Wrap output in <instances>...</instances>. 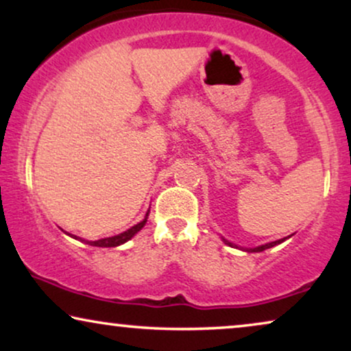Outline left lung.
<instances>
[{
    "instance_id": "1",
    "label": "left lung",
    "mask_w": 351,
    "mask_h": 351,
    "mask_svg": "<svg viewBox=\"0 0 351 351\" xmlns=\"http://www.w3.org/2000/svg\"><path fill=\"white\" fill-rule=\"evenodd\" d=\"M225 243L227 244H230V246H233L232 243H228L227 239H223ZM285 241V239H278V241H271V243H267V244H263V246H258V247H254V249H247V252H261V251H265V249H270V247H273V246H276V244H280V243H282Z\"/></svg>"
}]
</instances>
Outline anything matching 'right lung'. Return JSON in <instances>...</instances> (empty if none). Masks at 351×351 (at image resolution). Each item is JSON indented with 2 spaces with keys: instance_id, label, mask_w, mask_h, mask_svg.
Listing matches in <instances>:
<instances>
[{
  "instance_id": "right-lung-1",
  "label": "right lung",
  "mask_w": 351,
  "mask_h": 351,
  "mask_svg": "<svg viewBox=\"0 0 351 351\" xmlns=\"http://www.w3.org/2000/svg\"><path fill=\"white\" fill-rule=\"evenodd\" d=\"M147 215H148V213H147ZM147 215H145V219L142 220V222H138L137 225H134V227L126 230V232L117 234V237H110V238L97 239V241H86V243L90 244V246H99V247H114V246H119V244L129 241V239H131L137 232H141L142 227L147 222ZM73 238H76V237H73Z\"/></svg>"
}]
</instances>
